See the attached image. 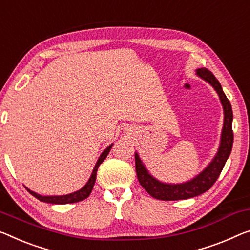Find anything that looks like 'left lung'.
Masks as SVG:
<instances>
[{
	"label": "left lung",
	"mask_w": 250,
	"mask_h": 250,
	"mask_svg": "<svg viewBox=\"0 0 250 250\" xmlns=\"http://www.w3.org/2000/svg\"><path fill=\"white\" fill-rule=\"evenodd\" d=\"M196 74L200 77H202L204 81L210 83L214 87L215 91L219 94V98L221 100L223 111H225V121H223V129L221 135V143L219 150L213 158V161L210 163L206 169L202 173L197 175L195 178H193L189 182L182 184H165L162 182H158L156 178L151 176L148 173V170L145 168V166L141 163L139 156L136 152L135 161H136V173L138 181L140 185L149 193V195L157 200L163 201H176V200H185L189 197H194L202 193L207 192L208 189L212 188V185L215 183L218 177L220 176L225 164L228 159L230 152L232 149L233 144V131H232V109L230 101L227 99V96L222 91V87L219 81L207 68H200L196 70Z\"/></svg>",
	"instance_id": "obj_1"
}]
</instances>
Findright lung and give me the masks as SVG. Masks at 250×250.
<instances>
[{
  "label": "right lung",
  "mask_w": 250,
  "mask_h": 250,
  "mask_svg": "<svg viewBox=\"0 0 250 250\" xmlns=\"http://www.w3.org/2000/svg\"><path fill=\"white\" fill-rule=\"evenodd\" d=\"M111 148H112V145L111 146L107 147L105 150L102 152V155L100 156L98 163H96V165L94 167V169H93L91 177H89L88 182L86 183V185L84 186V188H82L80 191L77 192H74V193H70V194H67V195H61V196H42V195H39L37 194V193L30 191L29 188H27V191L30 193V194L33 195L36 197V199H38L39 201H42V202H47V203H51V204H68V203H75V202H80V201H83L85 199H87L91 194L92 189H93V186L95 184V181H96V173H98V168L99 166L101 165V164L104 162V159L106 158V156L109 155V152L111 150Z\"/></svg>",
  "instance_id": "right-lung-1"
}]
</instances>
